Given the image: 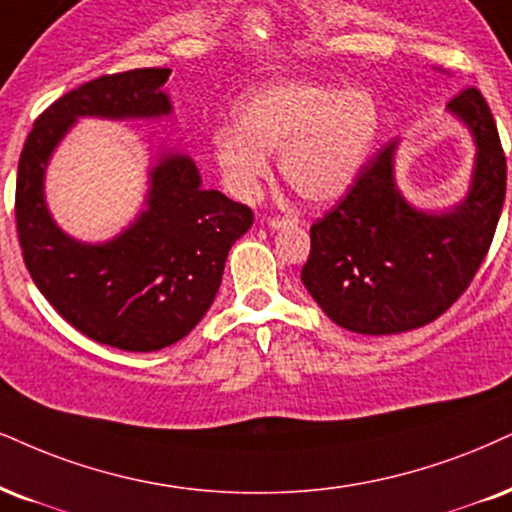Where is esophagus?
<instances>
[{
  "instance_id": "esophagus-1",
  "label": "esophagus",
  "mask_w": 512,
  "mask_h": 512,
  "mask_svg": "<svg viewBox=\"0 0 512 512\" xmlns=\"http://www.w3.org/2000/svg\"><path fill=\"white\" fill-rule=\"evenodd\" d=\"M296 220L289 218V216H273L268 218V227L270 230H280V227H287V225H294Z\"/></svg>"
}]
</instances>
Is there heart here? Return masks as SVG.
<instances>
[{
	"label": "heart",
	"mask_w": 512,
	"mask_h": 512,
	"mask_svg": "<svg viewBox=\"0 0 512 512\" xmlns=\"http://www.w3.org/2000/svg\"><path fill=\"white\" fill-rule=\"evenodd\" d=\"M380 130V106L363 87L280 82L237 106V125L213 132L227 189L251 199L270 173L268 154L280 151L287 185L311 204L349 192Z\"/></svg>",
	"instance_id": "obj_1"
}]
</instances>
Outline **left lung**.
Returning <instances> with one entry per match:
<instances>
[{
    "mask_svg": "<svg viewBox=\"0 0 512 512\" xmlns=\"http://www.w3.org/2000/svg\"><path fill=\"white\" fill-rule=\"evenodd\" d=\"M446 109L468 125L477 147L470 192L458 206L427 213L403 199L394 140L311 225L301 282L344 330L377 337L432 323L470 287L487 256L506 199V154L482 92L465 87Z\"/></svg>",
    "mask_w": 512,
    "mask_h": 512,
    "instance_id": "left-lung-1",
    "label": "left lung"
}]
</instances>
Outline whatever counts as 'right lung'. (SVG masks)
<instances>
[{"mask_svg":"<svg viewBox=\"0 0 512 512\" xmlns=\"http://www.w3.org/2000/svg\"><path fill=\"white\" fill-rule=\"evenodd\" d=\"M170 68H135L75 87L44 109L23 144L16 230L23 261L44 299L92 342L159 351L180 342L211 308L227 251L254 223L249 206L201 187L187 154L166 151L149 173L147 208L104 244L68 237L44 201V170L82 116L159 118Z\"/></svg>","mask_w":512,"mask_h":512,"instance_id":"obj_1","label":"right lung"}]
</instances>
